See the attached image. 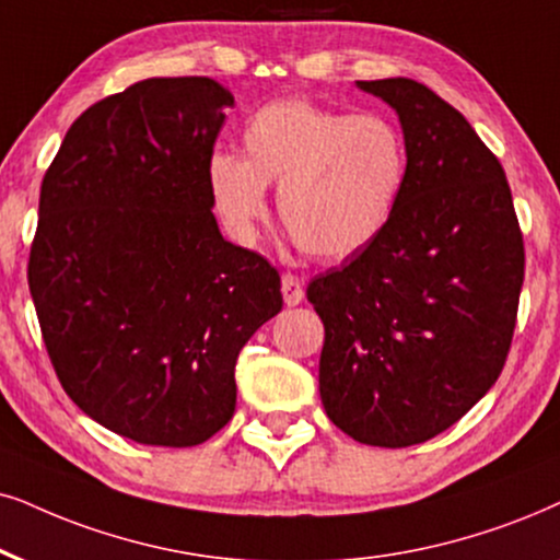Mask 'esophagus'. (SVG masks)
I'll use <instances>...</instances> for the list:
<instances>
[{
  "instance_id": "obj_1",
  "label": "esophagus",
  "mask_w": 560,
  "mask_h": 560,
  "mask_svg": "<svg viewBox=\"0 0 560 560\" xmlns=\"http://www.w3.org/2000/svg\"><path fill=\"white\" fill-rule=\"evenodd\" d=\"M281 294H284V302L289 304V307H294V304H300L302 296H304V289H302L300 276H294V273H284V276H281Z\"/></svg>"
}]
</instances>
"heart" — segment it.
I'll use <instances>...</instances> for the list:
<instances>
[{"label": "heart", "instance_id": "heart-1", "mask_svg": "<svg viewBox=\"0 0 560 560\" xmlns=\"http://www.w3.org/2000/svg\"><path fill=\"white\" fill-rule=\"evenodd\" d=\"M408 150L385 116H351L313 101H276L243 129V158L217 152L209 188L240 243L256 237L266 186L276 211L307 256L343 260L382 235L406 183Z\"/></svg>", "mask_w": 560, "mask_h": 560}]
</instances>
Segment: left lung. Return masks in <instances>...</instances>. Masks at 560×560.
<instances>
[{
    "label": "left lung",
    "instance_id": "1",
    "mask_svg": "<svg viewBox=\"0 0 560 560\" xmlns=\"http://www.w3.org/2000/svg\"><path fill=\"white\" fill-rule=\"evenodd\" d=\"M393 105L406 183L382 235L315 276L325 325L320 398L343 434L410 447L491 390L512 349L525 243L504 167L427 84L357 82Z\"/></svg>",
    "mask_w": 560,
    "mask_h": 560
}]
</instances>
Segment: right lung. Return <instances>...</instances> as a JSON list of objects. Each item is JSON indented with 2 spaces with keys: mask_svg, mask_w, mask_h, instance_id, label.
<instances>
[{
  "mask_svg": "<svg viewBox=\"0 0 560 560\" xmlns=\"http://www.w3.org/2000/svg\"><path fill=\"white\" fill-rule=\"evenodd\" d=\"M235 105L152 77L90 105L40 183L27 284L56 377L101 427L194 447L235 413L237 353L279 315V271L228 243L209 160Z\"/></svg>",
  "mask_w": 560,
  "mask_h": 560,
  "instance_id": "add662e5",
  "label": "right lung"
}]
</instances>
